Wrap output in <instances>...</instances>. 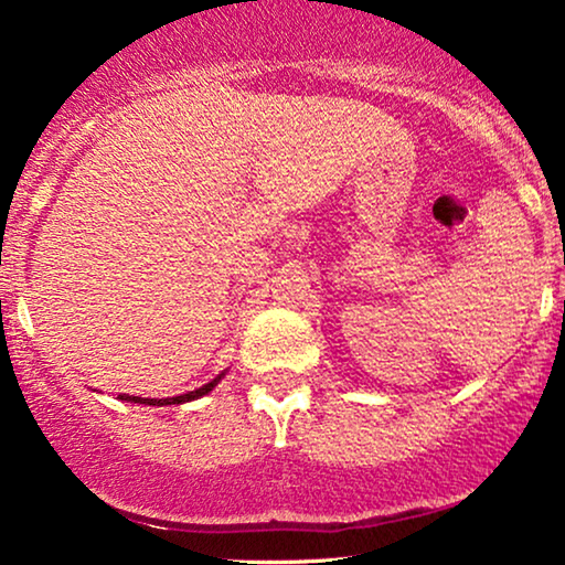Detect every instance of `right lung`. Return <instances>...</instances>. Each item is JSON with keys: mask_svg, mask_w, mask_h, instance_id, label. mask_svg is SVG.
<instances>
[{"mask_svg": "<svg viewBox=\"0 0 565 565\" xmlns=\"http://www.w3.org/2000/svg\"><path fill=\"white\" fill-rule=\"evenodd\" d=\"M221 377H215V381H211V383H205L203 388H198V391H190V393H184V396H174V398H138V396H126V393H122V401H134V404H149V406H172V404H184V401H195V398H200V396H205V393H211L213 391V385L218 383Z\"/></svg>", "mask_w": 565, "mask_h": 565, "instance_id": "1", "label": "right lung"}]
</instances>
